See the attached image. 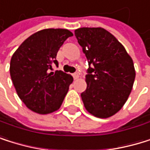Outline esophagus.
Instances as JSON below:
<instances>
[{
	"mask_svg": "<svg viewBox=\"0 0 150 150\" xmlns=\"http://www.w3.org/2000/svg\"><path fill=\"white\" fill-rule=\"evenodd\" d=\"M72 76H73L74 79H79V75L78 73H73V74H72Z\"/></svg>",
	"mask_w": 150,
	"mask_h": 150,
	"instance_id": "esophagus-1",
	"label": "esophagus"
}]
</instances>
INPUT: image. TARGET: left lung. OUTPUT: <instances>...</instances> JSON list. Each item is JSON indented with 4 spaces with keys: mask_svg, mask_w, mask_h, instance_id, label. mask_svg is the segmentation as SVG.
<instances>
[{
    "mask_svg": "<svg viewBox=\"0 0 150 150\" xmlns=\"http://www.w3.org/2000/svg\"><path fill=\"white\" fill-rule=\"evenodd\" d=\"M78 43L88 61L87 89L81 93L86 110L98 118H108L123 106L132 92L135 69L124 46L102 28L75 30Z\"/></svg>",
    "mask_w": 150,
    "mask_h": 150,
    "instance_id": "8db88e82",
    "label": "left lung"
}]
</instances>
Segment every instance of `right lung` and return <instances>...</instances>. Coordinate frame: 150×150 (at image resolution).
Here are the masks:
<instances>
[{"label": "right lung", "instance_id": "add662e5", "mask_svg": "<svg viewBox=\"0 0 150 150\" xmlns=\"http://www.w3.org/2000/svg\"><path fill=\"white\" fill-rule=\"evenodd\" d=\"M73 34L68 29L47 28L31 35L13 54L10 73L18 97L35 113L46 115L58 110L73 78L56 71V55Z\"/></svg>", "mask_w": 150, "mask_h": 150}]
</instances>
